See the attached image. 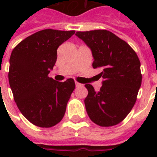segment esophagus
<instances>
[{
  "label": "esophagus",
  "mask_w": 157,
  "mask_h": 157,
  "mask_svg": "<svg viewBox=\"0 0 157 157\" xmlns=\"http://www.w3.org/2000/svg\"><path fill=\"white\" fill-rule=\"evenodd\" d=\"M75 86H76V87H79V86H82V84H81V83H79V82H75Z\"/></svg>",
  "instance_id": "34e87169"
}]
</instances>
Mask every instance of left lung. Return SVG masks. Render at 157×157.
I'll return each instance as SVG.
<instances>
[{"label": "left lung", "instance_id": "8db88e82", "mask_svg": "<svg viewBox=\"0 0 157 157\" xmlns=\"http://www.w3.org/2000/svg\"><path fill=\"white\" fill-rule=\"evenodd\" d=\"M91 48L92 67L100 68L102 86L99 92L86 84V110L93 123L102 127L119 124L135 105L141 86L140 61L129 45L108 30L76 32Z\"/></svg>", "mask_w": 157, "mask_h": 157}]
</instances>
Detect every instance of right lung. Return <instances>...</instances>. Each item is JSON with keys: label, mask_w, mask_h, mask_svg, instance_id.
<instances>
[{"label": "right lung", "mask_w": 157, "mask_h": 157, "mask_svg": "<svg viewBox=\"0 0 157 157\" xmlns=\"http://www.w3.org/2000/svg\"><path fill=\"white\" fill-rule=\"evenodd\" d=\"M75 31L44 29L29 36L13 48L8 79L17 108L33 124L50 128L61 121L75 87L72 78L59 82L48 77L57 48Z\"/></svg>", "instance_id": "add662e5"}]
</instances>
